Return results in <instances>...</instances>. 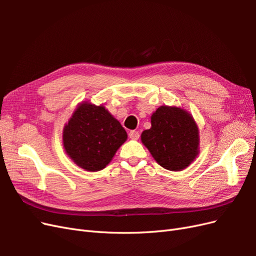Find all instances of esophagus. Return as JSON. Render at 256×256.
<instances>
[{
	"instance_id": "34e87169",
	"label": "esophagus",
	"mask_w": 256,
	"mask_h": 256,
	"mask_svg": "<svg viewBox=\"0 0 256 256\" xmlns=\"http://www.w3.org/2000/svg\"><path fill=\"white\" fill-rule=\"evenodd\" d=\"M129 138H132V140H138V138H140V134H138V131L132 130L129 132Z\"/></svg>"
}]
</instances>
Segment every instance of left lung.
Returning a JSON list of instances; mask_svg holds the SVG:
<instances>
[{"instance_id": "left-lung-1", "label": "left lung", "mask_w": 256, "mask_h": 256, "mask_svg": "<svg viewBox=\"0 0 256 256\" xmlns=\"http://www.w3.org/2000/svg\"><path fill=\"white\" fill-rule=\"evenodd\" d=\"M152 127L141 141L154 159L168 171H182L198 154V128L192 115L177 106H161L150 118Z\"/></svg>"}]
</instances>
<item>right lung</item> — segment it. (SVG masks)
Wrapping results in <instances>:
<instances>
[{"instance_id":"right-lung-1","label":"right lung","mask_w":256,"mask_h":256,"mask_svg":"<svg viewBox=\"0 0 256 256\" xmlns=\"http://www.w3.org/2000/svg\"><path fill=\"white\" fill-rule=\"evenodd\" d=\"M127 136L120 122L104 106L84 102L64 127L63 145L76 166L97 172L110 164Z\"/></svg>"}]
</instances>
